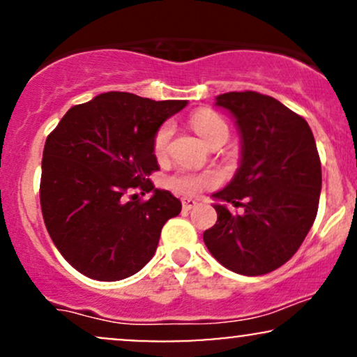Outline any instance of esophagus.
Here are the masks:
<instances>
[{
  "label": "esophagus",
  "mask_w": 357,
  "mask_h": 357,
  "mask_svg": "<svg viewBox=\"0 0 357 357\" xmlns=\"http://www.w3.org/2000/svg\"><path fill=\"white\" fill-rule=\"evenodd\" d=\"M195 206H198V202L192 198H184L183 199V211H190Z\"/></svg>",
  "instance_id": "obj_1"
}]
</instances>
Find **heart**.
I'll use <instances>...</instances> for the list:
<instances>
[{"label": "heart", "instance_id": "obj_1", "mask_svg": "<svg viewBox=\"0 0 357 357\" xmlns=\"http://www.w3.org/2000/svg\"><path fill=\"white\" fill-rule=\"evenodd\" d=\"M191 126L192 129L198 132V136L203 139L204 142H210L213 137L218 136L221 132H228V126L225 124V121L220 116H216L211 110H198L195 116L191 117ZM171 136H173V126L165 124L161 129L158 130L154 137V154L158 158H162L167 153V147H169ZM216 184V176L211 173H192V171H178L167 179V186L171 190L179 192L183 196H196L198 192L208 188L215 186Z\"/></svg>", "mask_w": 357, "mask_h": 357}]
</instances>
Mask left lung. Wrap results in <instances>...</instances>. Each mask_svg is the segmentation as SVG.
<instances>
[{"mask_svg": "<svg viewBox=\"0 0 357 357\" xmlns=\"http://www.w3.org/2000/svg\"><path fill=\"white\" fill-rule=\"evenodd\" d=\"M235 119L241 158L235 176L213 192L218 220L203 233L204 245L223 267L255 277L294 257L314 225L322 186L312 130L273 97L228 92L216 97ZM243 207L231 213L229 204Z\"/></svg>", "mask_w": 357, "mask_h": 357, "instance_id": "1", "label": "left lung"}]
</instances>
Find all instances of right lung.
Returning a JSON list of instances; mask_svg holds the SVG:
<instances>
[{
    "instance_id": "1",
    "label": "right lung",
    "mask_w": 357,
    "mask_h": 357,
    "mask_svg": "<svg viewBox=\"0 0 357 357\" xmlns=\"http://www.w3.org/2000/svg\"><path fill=\"white\" fill-rule=\"evenodd\" d=\"M186 100L105 92L75 105L47 137L40 204L61 257L85 277L116 282L153 258L181 202L149 181L159 169L154 137ZM153 192L147 202L126 190Z\"/></svg>"
}]
</instances>
